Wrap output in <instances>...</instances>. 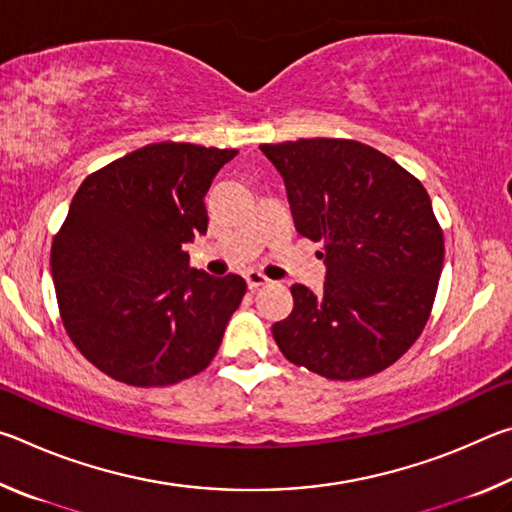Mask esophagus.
<instances>
[{"instance_id":"obj_1","label":"esophagus","mask_w":512,"mask_h":512,"mask_svg":"<svg viewBox=\"0 0 512 512\" xmlns=\"http://www.w3.org/2000/svg\"><path fill=\"white\" fill-rule=\"evenodd\" d=\"M246 282H248V289L255 291L259 287H264V284L268 282V277L264 273H259V271H248L246 273Z\"/></svg>"}]
</instances>
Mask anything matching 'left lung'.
I'll return each mask as SVG.
<instances>
[{
  "instance_id": "8db88e82",
  "label": "left lung",
  "mask_w": 512,
  "mask_h": 512,
  "mask_svg": "<svg viewBox=\"0 0 512 512\" xmlns=\"http://www.w3.org/2000/svg\"><path fill=\"white\" fill-rule=\"evenodd\" d=\"M287 187L293 223L323 244V293L293 284L273 325L284 357L320 377L363 379L418 341L436 300L445 241L427 189L368 144L314 137L259 146Z\"/></svg>"
}]
</instances>
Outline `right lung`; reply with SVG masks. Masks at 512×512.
Segmentation results:
<instances>
[{
	"label": "right lung",
	"instance_id": "right-lung-1",
	"mask_svg": "<svg viewBox=\"0 0 512 512\" xmlns=\"http://www.w3.org/2000/svg\"><path fill=\"white\" fill-rule=\"evenodd\" d=\"M235 149L142 146L90 173L51 244L65 332L128 386H171L210 366L246 293L239 275L189 268L207 232L203 198Z\"/></svg>",
	"mask_w": 512,
	"mask_h": 512
}]
</instances>
